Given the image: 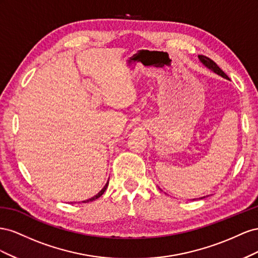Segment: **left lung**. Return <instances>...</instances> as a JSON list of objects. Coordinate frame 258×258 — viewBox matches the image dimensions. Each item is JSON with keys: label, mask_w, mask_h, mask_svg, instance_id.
Segmentation results:
<instances>
[{"label": "left lung", "mask_w": 258, "mask_h": 258, "mask_svg": "<svg viewBox=\"0 0 258 258\" xmlns=\"http://www.w3.org/2000/svg\"><path fill=\"white\" fill-rule=\"evenodd\" d=\"M199 59H200V61L205 66V67L209 68L213 72H215L216 75L223 77V78H225L227 80H229V78H228V76L226 75V73L218 67L217 63L215 61H213L212 59H210L209 57L203 56V55H199ZM194 200H195V199H194Z\"/></svg>", "instance_id": "1"}]
</instances>
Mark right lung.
<instances>
[{
	"mask_svg": "<svg viewBox=\"0 0 258 258\" xmlns=\"http://www.w3.org/2000/svg\"><path fill=\"white\" fill-rule=\"evenodd\" d=\"M108 183H109V180L107 181V183H106V185H105V187L102 188V189L99 191V192H98L96 196H94V197H93V198H91V199H87V200H84V201H82V203L92 202V201H94V200H96V199H98L99 197H101V196H102V194H104L105 191H106V189H107V187H108ZM71 203H72V202H71Z\"/></svg>",
	"mask_w": 258,
	"mask_h": 258,
	"instance_id": "add662e5",
	"label": "right lung"
}]
</instances>
